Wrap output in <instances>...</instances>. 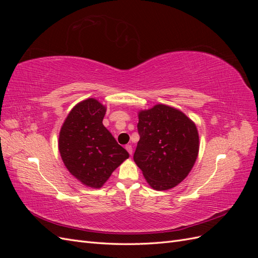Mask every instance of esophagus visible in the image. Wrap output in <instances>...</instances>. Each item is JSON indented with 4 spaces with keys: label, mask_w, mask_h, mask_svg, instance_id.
Listing matches in <instances>:
<instances>
[{
    "label": "esophagus",
    "mask_w": 258,
    "mask_h": 258,
    "mask_svg": "<svg viewBox=\"0 0 258 258\" xmlns=\"http://www.w3.org/2000/svg\"><path fill=\"white\" fill-rule=\"evenodd\" d=\"M124 148H126L127 152H128L130 155H132V146H131L130 144H127L126 146H124Z\"/></svg>",
    "instance_id": "34e87169"
}]
</instances>
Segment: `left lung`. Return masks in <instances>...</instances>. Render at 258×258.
<instances>
[{"instance_id": "left-lung-1", "label": "left lung", "mask_w": 258, "mask_h": 258, "mask_svg": "<svg viewBox=\"0 0 258 258\" xmlns=\"http://www.w3.org/2000/svg\"><path fill=\"white\" fill-rule=\"evenodd\" d=\"M134 159L156 190L172 188L188 175L197 159L199 136L181 111L158 104L139 114Z\"/></svg>"}]
</instances>
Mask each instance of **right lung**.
<instances>
[{
	"instance_id": "1",
	"label": "right lung",
	"mask_w": 258,
	"mask_h": 258,
	"mask_svg": "<svg viewBox=\"0 0 258 258\" xmlns=\"http://www.w3.org/2000/svg\"><path fill=\"white\" fill-rule=\"evenodd\" d=\"M105 111L95 99L82 101L70 112L59 135V152L70 173L93 188H100L129 157L103 126Z\"/></svg>"
}]
</instances>
